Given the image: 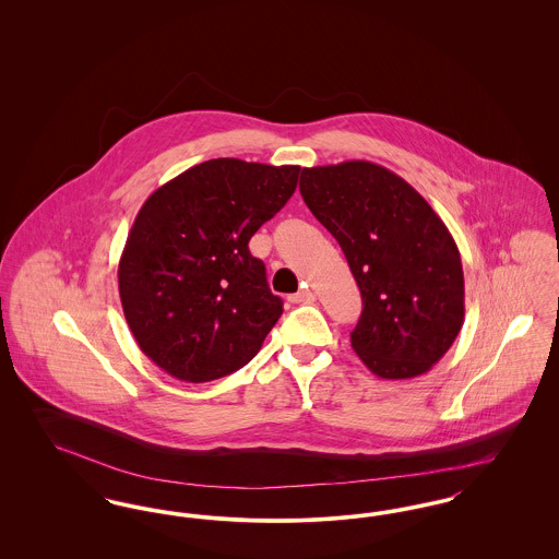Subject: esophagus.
Here are the masks:
<instances>
[{
  "mask_svg": "<svg viewBox=\"0 0 559 559\" xmlns=\"http://www.w3.org/2000/svg\"><path fill=\"white\" fill-rule=\"evenodd\" d=\"M292 304H312L314 301V293L304 289V292L293 293L289 297Z\"/></svg>",
  "mask_w": 559,
  "mask_h": 559,
  "instance_id": "esophagus-1",
  "label": "esophagus"
}]
</instances>
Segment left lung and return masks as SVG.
<instances>
[{"label":"left lung","mask_w":559,"mask_h":559,"mask_svg":"<svg viewBox=\"0 0 559 559\" xmlns=\"http://www.w3.org/2000/svg\"><path fill=\"white\" fill-rule=\"evenodd\" d=\"M299 192L337 239L362 295L352 347L381 379L429 371L465 319L456 242L426 199L371 160L304 167Z\"/></svg>","instance_id":"1"}]
</instances>
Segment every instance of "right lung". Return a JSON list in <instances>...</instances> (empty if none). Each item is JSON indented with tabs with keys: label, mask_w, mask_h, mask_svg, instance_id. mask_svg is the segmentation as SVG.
Listing matches in <instances>:
<instances>
[{
	"label": "right lung",
	"mask_w": 559,
	"mask_h": 559,
	"mask_svg": "<svg viewBox=\"0 0 559 559\" xmlns=\"http://www.w3.org/2000/svg\"><path fill=\"white\" fill-rule=\"evenodd\" d=\"M299 165L199 163L140 207L119 260V297L140 349L203 383L245 367L283 314L249 239L292 199Z\"/></svg>",
	"instance_id": "add662e5"
}]
</instances>
